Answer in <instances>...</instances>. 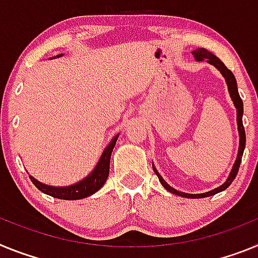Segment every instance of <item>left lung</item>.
Masks as SVG:
<instances>
[{
  "label": "left lung",
  "instance_id": "left-lung-1",
  "mask_svg": "<svg viewBox=\"0 0 258 258\" xmlns=\"http://www.w3.org/2000/svg\"><path fill=\"white\" fill-rule=\"evenodd\" d=\"M192 54H194L195 59H196L197 62L207 61L208 63L216 67L217 70L222 74V76L225 78L226 84H227L228 93H230V97H231L232 102H234L235 107H236V123H237V131H239V149H237L236 160H235L234 166H232L231 171H230V174H228L227 179H226V182L223 183V184L219 185V187L212 189V191L205 192V194H185V192L178 191V189L172 188L171 185H169L166 182H165V179L161 176L160 172L157 171V169L154 167L153 163H152V166H153V171L156 172V175L158 176V179H160L161 184L166 188L169 192H171V194H174V195H178V196L188 197V199H201V197L213 196V195L218 194V192L225 191L226 188H227L228 185L232 183V180H234L235 176H236L237 171H239V166H240V162H241V157H243L244 148H245V131H244V127H243V101H241L240 96H239V92H237L236 79H235L234 74L228 70L227 67L225 66V63H223V62L221 61L218 57H216V55L213 54V53L208 51L207 49L199 48V49H196V50L192 51Z\"/></svg>",
  "mask_w": 258,
  "mask_h": 258
}]
</instances>
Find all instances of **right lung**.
Segmentation results:
<instances>
[{"label":"right lung","instance_id":"obj_1","mask_svg":"<svg viewBox=\"0 0 258 258\" xmlns=\"http://www.w3.org/2000/svg\"><path fill=\"white\" fill-rule=\"evenodd\" d=\"M62 55L63 54H58L57 58L62 57ZM118 136H119V134L114 136L111 139V142L105 148L95 169L92 170L86 178H83L79 182L74 183L71 185H64V187H55V185L44 184V183L39 182L37 179L33 178L32 175H30L31 182L39 188L41 192L51 197H55V199H61V200H80V199H86V197L96 194L105 184L107 176H109L111 152H113L114 147H115Z\"/></svg>","mask_w":258,"mask_h":258}]
</instances>
